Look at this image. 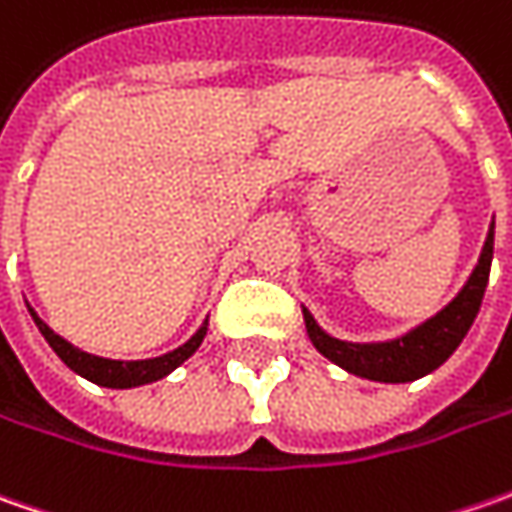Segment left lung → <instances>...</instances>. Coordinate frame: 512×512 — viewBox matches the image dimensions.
Instances as JSON below:
<instances>
[{"mask_svg": "<svg viewBox=\"0 0 512 512\" xmlns=\"http://www.w3.org/2000/svg\"><path fill=\"white\" fill-rule=\"evenodd\" d=\"M493 222L487 230L479 262L473 267L470 279L464 282V287L447 302V305L424 319L422 325H416L413 330H407L396 339H384V342H344L330 336L327 330L319 327V322L313 319V313L302 307L305 313L307 336L313 347L330 359L333 364H339L342 370L362 376L370 382L384 384H402L416 382L427 373H433L436 367H442L453 350L462 344L467 336V330L473 325L479 307L484 299V287H487V276H490V262H493Z\"/></svg>", "mask_w": 512, "mask_h": 512, "instance_id": "left-lung-1", "label": "left lung"}]
</instances>
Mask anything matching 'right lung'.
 Segmentation results:
<instances>
[{
  "label": "right lung",
  "instance_id": "1",
  "mask_svg": "<svg viewBox=\"0 0 512 512\" xmlns=\"http://www.w3.org/2000/svg\"><path fill=\"white\" fill-rule=\"evenodd\" d=\"M33 322L39 327V333L45 336V342L53 347V353L68 364L73 373H79L82 379L99 384V387H113V390H128V387H139V384H150L165 379L168 373H173L179 364H185L196 350L199 344L205 342L207 336V319L202 322V327L187 339L182 347L170 350L165 356H156V359H139V362H122V359H102V356H93V353H85L79 347H73L68 339H62L59 333H53L39 316L36 310L28 307Z\"/></svg>",
  "mask_w": 512,
  "mask_h": 512
}]
</instances>
